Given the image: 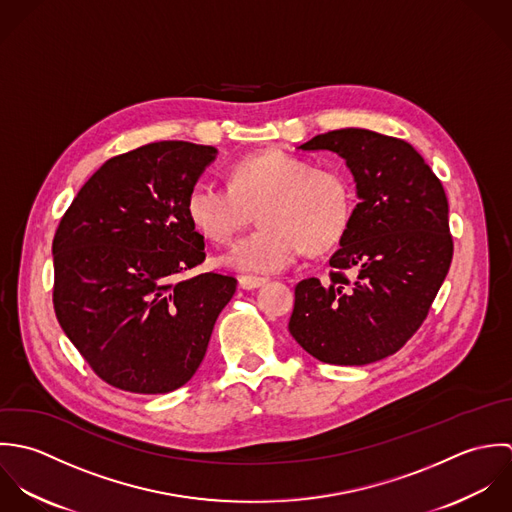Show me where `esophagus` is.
Instances as JSON below:
<instances>
[{"mask_svg":"<svg viewBox=\"0 0 512 512\" xmlns=\"http://www.w3.org/2000/svg\"><path fill=\"white\" fill-rule=\"evenodd\" d=\"M267 283L265 277H255V275H241L239 277V287L245 289V291H253V289H259Z\"/></svg>","mask_w":512,"mask_h":512,"instance_id":"1","label":"esophagus"}]
</instances>
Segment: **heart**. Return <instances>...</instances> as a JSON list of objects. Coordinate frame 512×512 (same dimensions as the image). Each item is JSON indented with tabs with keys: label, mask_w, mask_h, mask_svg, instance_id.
<instances>
[{
	"label": "heart",
	"mask_w": 512,
	"mask_h": 512,
	"mask_svg": "<svg viewBox=\"0 0 512 512\" xmlns=\"http://www.w3.org/2000/svg\"><path fill=\"white\" fill-rule=\"evenodd\" d=\"M259 209L263 223L239 239L221 263L249 273H277L303 251L324 253L348 233L356 194L350 176L336 166H314L285 150H263L229 168V184L196 180L186 196L190 223L213 243L233 239Z\"/></svg>",
	"instance_id": "heart-1"
}]
</instances>
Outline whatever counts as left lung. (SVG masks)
Here are the masks:
<instances>
[{"instance_id": "1", "label": "left lung", "mask_w": 512, "mask_h": 512, "mask_svg": "<svg viewBox=\"0 0 512 512\" xmlns=\"http://www.w3.org/2000/svg\"><path fill=\"white\" fill-rule=\"evenodd\" d=\"M299 148L342 156L360 202L330 257V279L295 287L289 330L320 362H378L417 332L447 277L453 237L445 190L417 150L394 136L342 128ZM346 270L355 271L352 280Z\"/></svg>"}]
</instances>
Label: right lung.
Returning <instances> with one entry per match:
<instances>
[{"mask_svg": "<svg viewBox=\"0 0 512 512\" xmlns=\"http://www.w3.org/2000/svg\"><path fill=\"white\" fill-rule=\"evenodd\" d=\"M217 150L182 140L106 160L53 239V307L93 372L132 394H168L200 368L237 279L180 275L205 261L186 215L190 186Z\"/></svg>", "mask_w": 512, "mask_h": 512, "instance_id": "right-lung-1", "label": "right lung"}]
</instances>
